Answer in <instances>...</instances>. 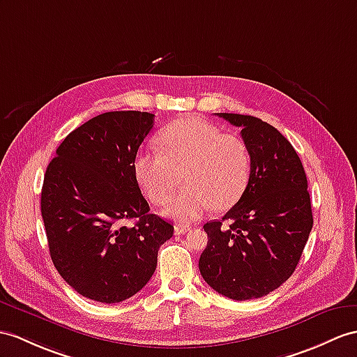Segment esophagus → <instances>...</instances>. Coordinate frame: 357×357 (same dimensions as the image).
Returning a JSON list of instances; mask_svg holds the SVG:
<instances>
[{"instance_id":"obj_1","label":"esophagus","mask_w":357,"mask_h":357,"mask_svg":"<svg viewBox=\"0 0 357 357\" xmlns=\"http://www.w3.org/2000/svg\"><path fill=\"white\" fill-rule=\"evenodd\" d=\"M189 230H190V227H188V225H181V224L174 225V233L176 234H185Z\"/></svg>"}]
</instances>
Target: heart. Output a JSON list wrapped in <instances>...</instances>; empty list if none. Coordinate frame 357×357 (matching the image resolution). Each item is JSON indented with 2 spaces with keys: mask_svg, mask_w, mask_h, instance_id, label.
<instances>
[{
  "mask_svg": "<svg viewBox=\"0 0 357 357\" xmlns=\"http://www.w3.org/2000/svg\"><path fill=\"white\" fill-rule=\"evenodd\" d=\"M160 153L136 154L137 185L154 204L169 202L181 176L186 186L165 208L174 220L190 222L208 208L224 211L244 192L251 169L250 151L236 135L198 118H181L158 136Z\"/></svg>",
  "mask_w": 357,
  "mask_h": 357,
  "instance_id": "obj_1",
  "label": "heart"
}]
</instances>
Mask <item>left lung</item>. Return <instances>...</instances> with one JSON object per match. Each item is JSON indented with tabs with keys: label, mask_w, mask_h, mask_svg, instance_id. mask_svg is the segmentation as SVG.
<instances>
[{
	"label": "left lung",
	"mask_w": 357,
	"mask_h": 357,
	"mask_svg": "<svg viewBox=\"0 0 357 357\" xmlns=\"http://www.w3.org/2000/svg\"><path fill=\"white\" fill-rule=\"evenodd\" d=\"M218 115L242 128L251 169L239 202L221 221L204 224L208 241L198 268L224 297L260 298L289 279L309 239L314 216L306 172L275 127L250 115Z\"/></svg>",
	"instance_id": "8db88e82"
}]
</instances>
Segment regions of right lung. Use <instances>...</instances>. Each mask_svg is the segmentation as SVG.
<instances>
[{
	"instance_id": "1",
	"label": "right lung",
	"mask_w": 357,
	"mask_h": 357,
	"mask_svg": "<svg viewBox=\"0 0 357 357\" xmlns=\"http://www.w3.org/2000/svg\"><path fill=\"white\" fill-rule=\"evenodd\" d=\"M149 112H106L69 133L43 177L40 211L51 260L86 298L119 303L141 291L174 225L150 213L133 172ZM136 219L133 226L127 220Z\"/></svg>"
}]
</instances>
